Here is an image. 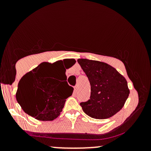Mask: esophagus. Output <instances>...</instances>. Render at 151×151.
<instances>
[{
    "instance_id": "obj_1",
    "label": "esophagus",
    "mask_w": 151,
    "mask_h": 151,
    "mask_svg": "<svg viewBox=\"0 0 151 151\" xmlns=\"http://www.w3.org/2000/svg\"><path fill=\"white\" fill-rule=\"evenodd\" d=\"M74 92L75 93L77 92V86H74Z\"/></svg>"
}]
</instances>
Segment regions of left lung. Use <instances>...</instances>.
<instances>
[{
    "label": "left lung",
    "instance_id": "obj_1",
    "mask_svg": "<svg viewBox=\"0 0 151 151\" xmlns=\"http://www.w3.org/2000/svg\"><path fill=\"white\" fill-rule=\"evenodd\" d=\"M78 63L89 79L90 99L80 104L90 117L105 119L119 112L129 97L127 81L118 71L105 62L79 59Z\"/></svg>",
    "mask_w": 151,
    "mask_h": 151
}]
</instances>
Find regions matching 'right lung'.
<instances>
[{
	"label": "right lung",
	"mask_w": 151,
	"mask_h": 151,
	"mask_svg": "<svg viewBox=\"0 0 151 151\" xmlns=\"http://www.w3.org/2000/svg\"><path fill=\"white\" fill-rule=\"evenodd\" d=\"M62 62H42L26 73L19 81L17 101L26 114L37 120L53 121L58 118L66 99L73 92V87L67 81L58 84L53 78L60 70ZM63 68L67 78L64 66Z\"/></svg>",
	"instance_id": "1"
}]
</instances>
